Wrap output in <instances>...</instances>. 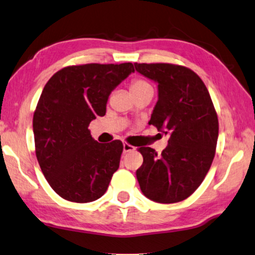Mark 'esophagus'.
<instances>
[{
	"instance_id": "34e87169",
	"label": "esophagus",
	"mask_w": 255,
	"mask_h": 255,
	"mask_svg": "<svg viewBox=\"0 0 255 255\" xmlns=\"http://www.w3.org/2000/svg\"><path fill=\"white\" fill-rule=\"evenodd\" d=\"M135 148L132 145H130V144H128V143H124V152L126 153V152H129V151H132V150H134Z\"/></svg>"
}]
</instances>
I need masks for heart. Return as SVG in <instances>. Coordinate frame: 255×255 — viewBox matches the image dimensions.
I'll use <instances>...</instances> for the list:
<instances>
[{"mask_svg":"<svg viewBox=\"0 0 255 255\" xmlns=\"http://www.w3.org/2000/svg\"><path fill=\"white\" fill-rule=\"evenodd\" d=\"M149 88H151V85H150L149 83H146L145 81H142V80H135V81H132L130 84L131 93L143 91V90H145V89H149Z\"/></svg>","mask_w":255,"mask_h":255,"instance_id":"heart-1","label":"heart"}]
</instances>
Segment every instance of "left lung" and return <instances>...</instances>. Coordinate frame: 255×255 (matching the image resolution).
Wrapping results in <instances>:
<instances>
[{
	"instance_id": "left-lung-1",
	"label": "left lung",
	"mask_w": 255,
	"mask_h": 255,
	"mask_svg": "<svg viewBox=\"0 0 255 255\" xmlns=\"http://www.w3.org/2000/svg\"><path fill=\"white\" fill-rule=\"evenodd\" d=\"M134 66L158 84L149 125L168 135L160 156L149 146L138 149L143 164L136 178L148 199L179 202L195 192L211 166L218 138L217 114L206 85L193 70L170 63Z\"/></svg>"
}]
</instances>
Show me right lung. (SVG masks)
I'll return each instance as SVG.
<instances>
[{
    "mask_svg": "<svg viewBox=\"0 0 255 255\" xmlns=\"http://www.w3.org/2000/svg\"><path fill=\"white\" fill-rule=\"evenodd\" d=\"M134 71L130 62L71 66L46 83L33 116L35 155L61 198L87 203L105 194L119 168L123 142L98 143L88 127L105 116L110 95Z\"/></svg>",
    "mask_w": 255,
    "mask_h": 255,
    "instance_id": "right-lung-1",
    "label": "right lung"
}]
</instances>
